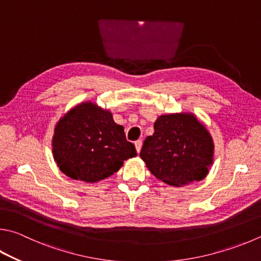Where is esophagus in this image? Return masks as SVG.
<instances>
[{"instance_id": "esophagus-1", "label": "esophagus", "mask_w": 261, "mask_h": 261, "mask_svg": "<svg viewBox=\"0 0 261 261\" xmlns=\"http://www.w3.org/2000/svg\"><path fill=\"white\" fill-rule=\"evenodd\" d=\"M135 146H136V149H137V153H140V149H141V146H143V141L141 140H137L135 143Z\"/></svg>"}]
</instances>
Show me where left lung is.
Masks as SVG:
<instances>
[{
  "mask_svg": "<svg viewBox=\"0 0 261 261\" xmlns=\"http://www.w3.org/2000/svg\"><path fill=\"white\" fill-rule=\"evenodd\" d=\"M212 137L189 113L160 116L144 141L140 158L154 176L170 186L200 181L213 162Z\"/></svg>",
  "mask_w": 261,
  "mask_h": 261,
  "instance_id": "8db88e82",
  "label": "left lung"
}]
</instances>
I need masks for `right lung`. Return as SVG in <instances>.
<instances>
[{
    "label": "right lung",
    "instance_id": "right-lung-1",
    "mask_svg": "<svg viewBox=\"0 0 261 261\" xmlns=\"http://www.w3.org/2000/svg\"><path fill=\"white\" fill-rule=\"evenodd\" d=\"M52 153L61 172L85 182L112 176L137 155L112 113L90 101L74 107L57 123Z\"/></svg>",
    "mask_w": 261,
    "mask_h": 261
}]
</instances>
